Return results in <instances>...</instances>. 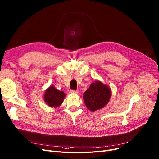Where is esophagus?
<instances>
[{
    "mask_svg": "<svg viewBox=\"0 0 159 159\" xmlns=\"http://www.w3.org/2000/svg\"><path fill=\"white\" fill-rule=\"evenodd\" d=\"M71 93L73 94H78L79 92L77 90H71Z\"/></svg>",
    "mask_w": 159,
    "mask_h": 159,
    "instance_id": "esophagus-1",
    "label": "esophagus"
}]
</instances>
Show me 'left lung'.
<instances>
[{
    "label": "left lung",
    "mask_w": 159,
    "mask_h": 159,
    "mask_svg": "<svg viewBox=\"0 0 159 159\" xmlns=\"http://www.w3.org/2000/svg\"><path fill=\"white\" fill-rule=\"evenodd\" d=\"M111 91L107 86L101 82H93L84 93V102L90 111L94 112L103 108L109 101Z\"/></svg>",
    "instance_id": "left-lung-1"
}]
</instances>
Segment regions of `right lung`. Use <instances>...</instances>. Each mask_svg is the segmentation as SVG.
<instances>
[{
  "instance_id": "add662e5",
  "label": "right lung",
  "mask_w": 159,
  "mask_h": 159,
  "mask_svg": "<svg viewBox=\"0 0 159 159\" xmlns=\"http://www.w3.org/2000/svg\"><path fill=\"white\" fill-rule=\"evenodd\" d=\"M65 97V93L60 91L52 86L48 88L45 93V101L51 107H57L62 104Z\"/></svg>"
}]
</instances>
